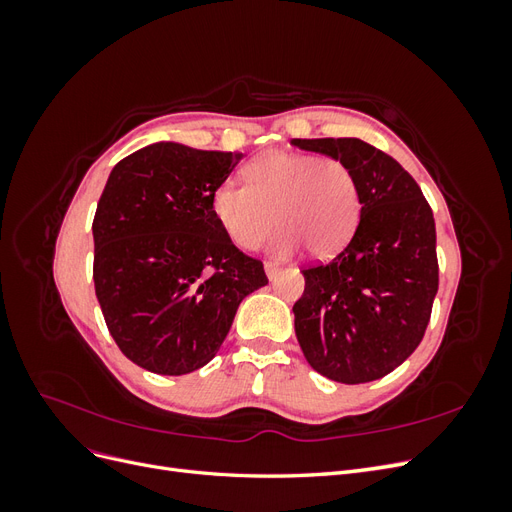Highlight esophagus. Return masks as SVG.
Instances as JSON below:
<instances>
[{"label":"esophagus","mask_w":512,"mask_h":512,"mask_svg":"<svg viewBox=\"0 0 512 512\" xmlns=\"http://www.w3.org/2000/svg\"><path fill=\"white\" fill-rule=\"evenodd\" d=\"M265 273H267L269 280L273 282L275 277H277V273H280V265H275V262H265Z\"/></svg>","instance_id":"esophagus-1"}]
</instances>
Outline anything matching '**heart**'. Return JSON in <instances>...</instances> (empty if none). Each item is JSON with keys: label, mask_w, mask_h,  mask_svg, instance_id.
Returning a JSON list of instances; mask_svg holds the SVG:
<instances>
[{"label": "heart", "mask_w": 512, "mask_h": 512, "mask_svg": "<svg viewBox=\"0 0 512 512\" xmlns=\"http://www.w3.org/2000/svg\"><path fill=\"white\" fill-rule=\"evenodd\" d=\"M245 185L224 181L211 194V211L226 237L241 250H256L275 222L284 230L275 250L299 243L314 258H329L354 235L361 192L350 166L337 158L269 151L243 168Z\"/></svg>", "instance_id": "b5f03b06"}]
</instances>
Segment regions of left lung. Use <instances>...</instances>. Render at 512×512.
<instances>
[{
	"mask_svg": "<svg viewBox=\"0 0 512 512\" xmlns=\"http://www.w3.org/2000/svg\"><path fill=\"white\" fill-rule=\"evenodd\" d=\"M350 166L361 192L354 237L327 265L303 269L294 333L324 378L361 384L391 374L421 344L438 292L436 222L397 160L361 138H292Z\"/></svg>",
	"mask_w": 512,
	"mask_h": 512,
	"instance_id": "obj_1",
	"label": "left lung"
}]
</instances>
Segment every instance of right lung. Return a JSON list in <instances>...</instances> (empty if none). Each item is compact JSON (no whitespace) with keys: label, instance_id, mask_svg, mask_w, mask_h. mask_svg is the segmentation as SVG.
I'll list each match as a JSON object with an SVG mask.
<instances>
[{"label":"right lung","instance_id":"obj_1","mask_svg":"<svg viewBox=\"0 0 512 512\" xmlns=\"http://www.w3.org/2000/svg\"><path fill=\"white\" fill-rule=\"evenodd\" d=\"M243 153L153 143L108 175L94 218V284L132 363L183 376L218 354L241 301L269 280L215 222L211 194Z\"/></svg>","mask_w":512,"mask_h":512}]
</instances>
